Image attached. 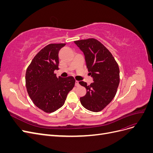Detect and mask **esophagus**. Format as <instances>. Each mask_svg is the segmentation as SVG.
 Masks as SVG:
<instances>
[{"instance_id":"esophagus-1","label":"esophagus","mask_w":153,"mask_h":153,"mask_svg":"<svg viewBox=\"0 0 153 153\" xmlns=\"http://www.w3.org/2000/svg\"><path fill=\"white\" fill-rule=\"evenodd\" d=\"M75 85L76 86H79L80 85V84H79V82H78V81H77V80H76L75 81Z\"/></svg>"}]
</instances>
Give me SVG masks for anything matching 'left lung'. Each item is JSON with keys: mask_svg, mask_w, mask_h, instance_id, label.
I'll return each mask as SVG.
<instances>
[{"mask_svg": "<svg viewBox=\"0 0 153 153\" xmlns=\"http://www.w3.org/2000/svg\"><path fill=\"white\" fill-rule=\"evenodd\" d=\"M85 55L88 71L93 83L79 84L86 88L87 93L80 98L86 109L98 112L114 99L119 84V68L110 51L98 40L94 38L74 41Z\"/></svg>", "mask_w": 153, "mask_h": 153, "instance_id": "1", "label": "left lung"}]
</instances>
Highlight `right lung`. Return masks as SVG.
Masks as SVG:
<instances>
[{
	"label": "right lung",
	"mask_w": 153,
	"mask_h": 153,
	"mask_svg": "<svg viewBox=\"0 0 153 153\" xmlns=\"http://www.w3.org/2000/svg\"><path fill=\"white\" fill-rule=\"evenodd\" d=\"M65 43L49 44L36 55L25 74L27 92L34 104L45 112H55L65 102L75 86L73 76L62 78L54 73L59 68V52Z\"/></svg>",
	"instance_id": "1"
}]
</instances>
